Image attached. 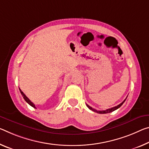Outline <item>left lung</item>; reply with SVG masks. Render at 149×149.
<instances>
[{"label": "left lung", "mask_w": 149, "mask_h": 149, "mask_svg": "<svg viewBox=\"0 0 149 149\" xmlns=\"http://www.w3.org/2000/svg\"><path fill=\"white\" fill-rule=\"evenodd\" d=\"M126 99H127V98H126ZM126 99H125V100L123 101V102H122L121 103H120V104L118 105L117 106H115V107H113L110 108V109H107L104 110V111H97V110L95 109L92 108L91 107H90V106L88 105L87 104H86V105H87V107L89 109L92 110V111H94V112H96V113H100V114H105V113H109L113 112V111H114L115 110H116V109H119L123 104V103L125 102V101Z\"/></svg>", "instance_id": "left-lung-1"}]
</instances>
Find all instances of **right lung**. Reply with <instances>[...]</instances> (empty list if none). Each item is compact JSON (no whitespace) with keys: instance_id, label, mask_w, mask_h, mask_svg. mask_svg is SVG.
<instances>
[{"instance_id":"obj_1","label":"right lung","mask_w":149,"mask_h":149,"mask_svg":"<svg viewBox=\"0 0 149 149\" xmlns=\"http://www.w3.org/2000/svg\"><path fill=\"white\" fill-rule=\"evenodd\" d=\"M19 90H20V93H21V94H22V97H23V98L24 99V100L26 101V102L28 103V104H29L30 106H32V107H33L34 108H36V107H35V105L34 104V103H33L31 101H30L29 99H28L26 96V95L24 93H23V92L21 91V89L19 88Z\"/></svg>"}]
</instances>
